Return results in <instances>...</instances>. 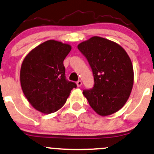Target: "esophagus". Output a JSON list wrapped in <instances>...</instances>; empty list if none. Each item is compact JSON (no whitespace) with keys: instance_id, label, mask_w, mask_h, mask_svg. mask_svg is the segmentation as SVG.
<instances>
[{"instance_id":"obj_1","label":"esophagus","mask_w":154,"mask_h":154,"mask_svg":"<svg viewBox=\"0 0 154 154\" xmlns=\"http://www.w3.org/2000/svg\"><path fill=\"white\" fill-rule=\"evenodd\" d=\"M82 81H81V80H78L77 82V86L78 87V88H79V87L82 85Z\"/></svg>"}]
</instances>
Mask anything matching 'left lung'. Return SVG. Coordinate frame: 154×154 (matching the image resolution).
Segmentation results:
<instances>
[{
  "label": "left lung",
  "mask_w": 154,
  "mask_h": 154,
  "mask_svg": "<svg viewBox=\"0 0 154 154\" xmlns=\"http://www.w3.org/2000/svg\"><path fill=\"white\" fill-rule=\"evenodd\" d=\"M88 59L94 76L93 88L83 95L101 116L117 112L125 104L133 85L131 60L123 48L106 38L93 36L77 46Z\"/></svg>",
  "instance_id": "left-lung-1"
}]
</instances>
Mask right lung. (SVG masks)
Here are the masks:
<instances>
[{
  "label": "right lung",
  "mask_w": 154,
  "mask_h": 154,
  "mask_svg": "<svg viewBox=\"0 0 154 154\" xmlns=\"http://www.w3.org/2000/svg\"><path fill=\"white\" fill-rule=\"evenodd\" d=\"M71 49L69 44L49 40L31 50L23 59L20 72L21 88L36 110L46 114L56 112L77 88L66 79L63 64Z\"/></svg>",
  "instance_id": "add662e5"
}]
</instances>
